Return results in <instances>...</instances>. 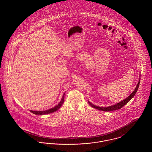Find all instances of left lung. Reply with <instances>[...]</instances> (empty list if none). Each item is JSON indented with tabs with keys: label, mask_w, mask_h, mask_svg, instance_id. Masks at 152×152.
<instances>
[{
	"label": "left lung",
	"mask_w": 152,
	"mask_h": 152,
	"mask_svg": "<svg viewBox=\"0 0 152 152\" xmlns=\"http://www.w3.org/2000/svg\"><path fill=\"white\" fill-rule=\"evenodd\" d=\"M139 84H140V80L139 81V83H138L137 86L136 87L135 89L130 94V95L127 98H126L124 101L116 104V105H112V106H110V107H99L95 106V105H93L92 104H91L89 102H88L89 104L91 106V107H92L96 109H98V110H102V111H112V110H118L119 109L122 108L124 105H125L129 101H130V99L135 95V94H136V92H137V91L139 88Z\"/></svg>",
	"instance_id": "left-lung-1"
}]
</instances>
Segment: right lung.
<instances>
[{"label": "right lung", "instance_id": "1", "mask_svg": "<svg viewBox=\"0 0 152 152\" xmlns=\"http://www.w3.org/2000/svg\"><path fill=\"white\" fill-rule=\"evenodd\" d=\"M64 95L65 94H63V98L61 99V101H60V102L55 107L53 108L50 109L48 110H44V111H33V110H30V112L35 115H45V114H48V113H53L54 112H56V110H57L58 109L60 108L61 105H63V104L64 103Z\"/></svg>", "mask_w": 152, "mask_h": 152}]
</instances>
